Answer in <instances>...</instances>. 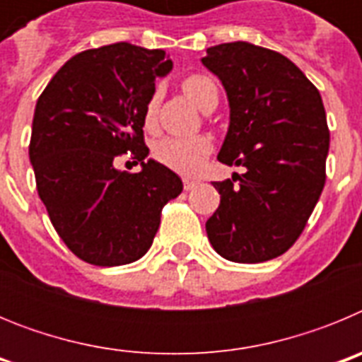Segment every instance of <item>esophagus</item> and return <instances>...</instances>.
I'll list each match as a JSON object with an SVG mask.
<instances>
[{"mask_svg": "<svg viewBox=\"0 0 362 362\" xmlns=\"http://www.w3.org/2000/svg\"><path fill=\"white\" fill-rule=\"evenodd\" d=\"M183 187H185V190H192V188H196L197 187V181H194V179H188V177H185L183 179Z\"/></svg>", "mask_w": 362, "mask_h": 362, "instance_id": "esophagus-1", "label": "esophagus"}]
</instances>
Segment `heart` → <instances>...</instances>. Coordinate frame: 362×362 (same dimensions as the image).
Returning <instances> with one entry per match:
<instances>
[{
	"label": "heart",
	"mask_w": 362,
	"mask_h": 362,
	"mask_svg": "<svg viewBox=\"0 0 362 362\" xmlns=\"http://www.w3.org/2000/svg\"><path fill=\"white\" fill-rule=\"evenodd\" d=\"M183 90L188 98L201 108L209 107L210 99L217 98V86L206 76L192 74L183 81ZM158 110V94L150 98L145 110L146 124H152ZM212 152V141L209 137H163L153 145V158L158 159L166 168L177 172V174L192 175L199 172L203 163Z\"/></svg>",
	"instance_id": "heart-1"
}]
</instances>
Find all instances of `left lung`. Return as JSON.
Wrapping results in <instances>:
<instances>
[{
	"label": "left lung",
	"mask_w": 362,
	"mask_h": 362,
	"mask_svg": "<svg viewBox=\"0 0 362 362\" xmlns=\"http://www.w3.org/2000/svg\"><path fill=\"white\" fill-rule=\"evenodd\" d=\"M223 83L230 123L217 159L245 166L239 185L214 183L219 209L210 245L233 263H263L305 230L326 179L330 132L319 90L288 57L248 41L216 45L201 59Z\"/></svg>",
	"instance_id": "obj_1"
}]
</instances>
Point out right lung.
<instances>
[{"mask_svg": "<svg viewBox=\"0 0 362 362\" xmlns=\"http://www.w3.org/2000/svg\"><path fill=\"white\" fill-rule=\"evenodd\" d=\"M172 70L165 50L114 43L76 54L54 74L32 119L28 158L54 228L79 259L119 267L152 246L161 210L183 183L148 159L145 110L156 79ZM132 149L137 175L113 159Z\"/></svg>", "mask_w": 362, "mask_h": 362, "instance_id": "right-lung-1", "label": "right lung"}]
</instances>
